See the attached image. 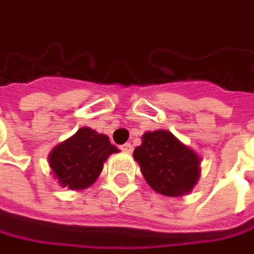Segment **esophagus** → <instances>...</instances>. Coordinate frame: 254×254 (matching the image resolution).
<instances>
[{
  "label": "esophagus",
  "mask_w": 254,
  "mask_h": 254,
  "mask_svg": "<svg viewBox=\"0 0 254 254\" xmlns=\"http://www.w3.org/2000/svg\"><path fill=\"white\" fill-rule=\"evenodd\" d=\"M121 149L125 152V153H132V150H133V146L130 145V143H125V145H122Z\"/></svg>",
  "instance_id": "esophagus-1"
}]
</instances>
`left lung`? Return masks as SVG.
Segmentation results:
<instances>
[{"instance_id": "1", "label": "left lung", "mask_w": 254, "mask_h": 254, "mask_svg": "<svg viewBox=\"0 0 254 254\" xmlns=\"http://www.w3.org/2000/svg\"><path fill=\"white\" fill-rule=\"evenodd\" d=\"M133 159L149 186L163 196H185L200 178V156L165 129L145 132Z\"/></svg>"}]
</instances>
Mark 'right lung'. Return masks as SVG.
Instances as JSON below:
<instances>
[{
  "mask_svg": "<svg viewBox=\"0 0 254 254\" xmlns=\"http://www.w3.org/2000/svg\"><path fill=\"white\" fill-rule=\"evenodd\" d=\"M118 152L106 135L83 127L51 150L48 163L60 186L82 190L99 178L109 155Z\"/></svg>",
  "mask_w": 254,
  "mask_h": 254,
  "instance_id": "obj_1",
  "label": "right lung"
}]
</instances>
